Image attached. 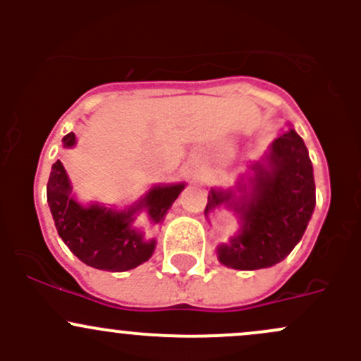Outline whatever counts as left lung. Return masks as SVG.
I'll list each match as a JSON object with an SVG mask.
<instances>
[{
  "label": "left lung",
  "instance_id": "obj_1",
  "mask_svg": "<svg viewBox=\"0 0 361 361\" xmlns=\"http://www.w3.org/2000/svg\"><path fill=\"white\" fill-rule=\"evenodd\" d=\"M251 169L253 190L248 201L238 204L232 190H211L206 204V213L220 204H234L241 214L239 234L218 248V260L239 271L285 260L304 235L316 204L311 159L293 129L274 140L267 167L255 164Z\"/></svg>",
  "mask_w": 361,
  "mask_h": 361
}]
</instances>
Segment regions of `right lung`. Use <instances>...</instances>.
<instances>
[{
	"mask_svg": "<svg viewBox=\"0 0 361 361\" xmlns=\"http://www.w3.org/2000/svg\"><path fill=\"white\" fill-rule=\"evenodd\" d=\"M64 147L75 145V134L63 137ZM185 185L157 187L129 211H111L106 207L80 206L71 197V185L61 160L50 171L47 201L52 211L61 239L83 264L94 269L122 272L137 267L152 257L155 241L143 239V234L130 227L133 214L147 207L152 224H160L171 204L178 199Z\"/></svg>",
	"mask_w": 361,
	"mask_h": 361,
	"instance_id": "1",
	"label": "right lung"
}]
</instances>
